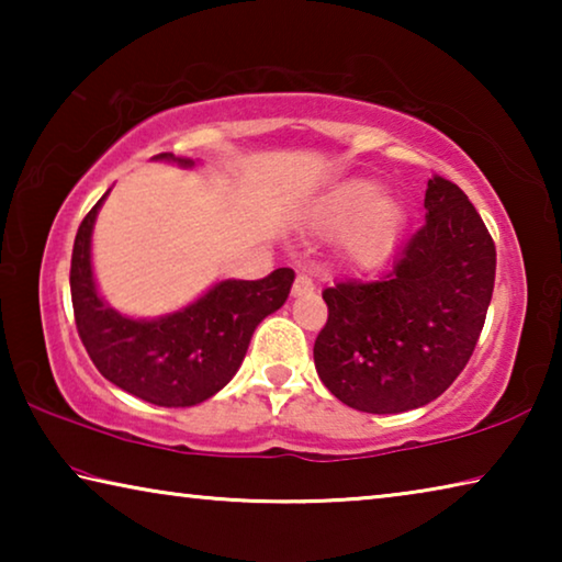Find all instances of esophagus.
Instances as JSON below:
<instances>
[{
	"label": "esophagus",
	"mask_w": 562,
	"mask_h": 562,
	"mask_svg": "<svg viewBox=\"0 0 562 562\" xmlns=\"http://www.w3.org/2000/svg\"><path fill=\"white\" fill-rule=\"evenodd\" d=\"M310 292H315V282H312L307 272H300L297 278H294L292 294H294V297H302V294H310Z\"/></svg>",
	"instance_id": "obj_1"
}]
</instances>
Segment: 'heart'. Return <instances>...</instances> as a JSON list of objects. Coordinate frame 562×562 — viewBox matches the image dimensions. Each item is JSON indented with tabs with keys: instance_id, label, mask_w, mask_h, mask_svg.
Returning <instances> with one entry per match:
<instances>
[{
	"instance_id": "heart-1",
	"label": "heart",
	"mask_w": 562,
	"mask_h": 562,
	"mask_svg": "<svg viewBox=\"0 0 562 562\" xmlns=\"http://www.w3.org/2000/svg\"><path fill=\"white\" fill-rule=\"evenodd\" d=\"M312 227L317 233L347 235V250L359 265L382 262L402 235L404 211L384 198V186L369 178H349L331 186L312 205Z\"/></svg>"
}]
</instances>
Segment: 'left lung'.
<instances>
[{
	"instance_id": "1",
	"label": "left lung",
	"mask_w": 562,
	"mask_h": 562,
	"mask_svg": "<svg viewBox=\"0 0 562 562\" xmlns=\"http://www.w3.org/2000/svg\"><path fill=\"white\" fill-rule=\"evenodd\" d=\"M426 223L379 280H347L322 297L329 317L315 367L341 404L402 414L434 402L463 372L496 280V245L469 195L429 180Z\"/></svg>"
}]
</instances>
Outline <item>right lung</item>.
Returning <instances> with one entry per match:
<instances>
[{"label":"right lung","instance_id":"add662e5","mask_svg":"<svg viewBox=\"0 0 562 562\" xmlns=\"http://www.w3.org/2000/svg\"><path fill=\"white\" fill-rule=\"evenodd\" d=\"M158 158L193 166L173 154ZM106 195L81 221L71 252V302L83 347L99 372L123 392L168 408L201 404L240 369L255 327L282 307L294 272L280 268L262 280H223L166 317L121 315L103 302L91 268V233Z\"/></svg>","mask_w":562,"mask_h":562}]
</instances>
